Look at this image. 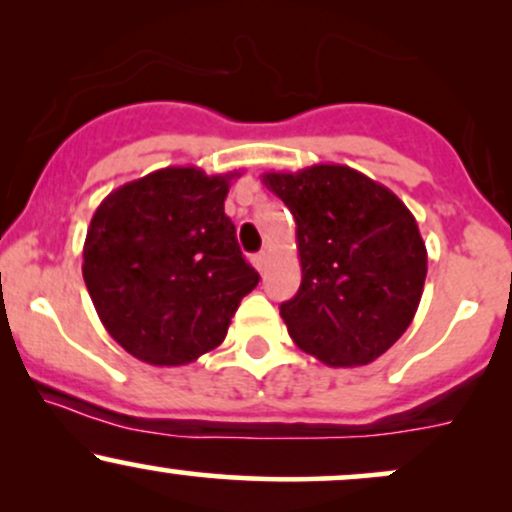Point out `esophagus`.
Here are the masks:
<instances>
[{"label":"esophagus","mask_w":512,"mask_h":512,"mask_svg":"<svg viewBox=\"0 0 512 512\" xmlns=\"http://www.w3.org/2000/svg\"><path fill=\"white\" fill-rule=\"evenodd\" d=\"M252 264L257 267V272H264V267H267V252H257V255H252Z\"/></svg>","instance_id":"obj_1"}]
</instances>
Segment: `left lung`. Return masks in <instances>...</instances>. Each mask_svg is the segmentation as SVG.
Masks as SVG:
<instances>
[{
  "label": "left lung",
  "mask_w": 512,
  "mask_h": 512,
  "mask_svg": "<svg viewBox=\"0 0 512 512\" xmlns=\"http://www.w3.org/2000/svg\"><path fill=\"white\" fill-rule=\"evenodd\" d=\"M262 182L296 219L303 279L279 308L293 342L334 368L383 356L424 293L428 257L411 211L385 185L334 163Z\"/></svg>",
  "instance_id": "1"
}]
</instances>
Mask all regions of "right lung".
<instances>
[{
    "instance_id": "right-lung-1",
    "label": "right lung",
    "mask_w": 512,
    "mask_h": 512,
    "mask_svg": "<svg viewBox=\"0 0 512 512\" xmlns=\"http://www.w3.org/2000/svg\"><path fill=\"white\" fill-rule=\"evenodd\" d=\"M170 166L117 187L93 214L84 281L103 327L151 366H182L226 339L260 274L223 211L231 180Z\"/></svg>"
}]
</instances>
